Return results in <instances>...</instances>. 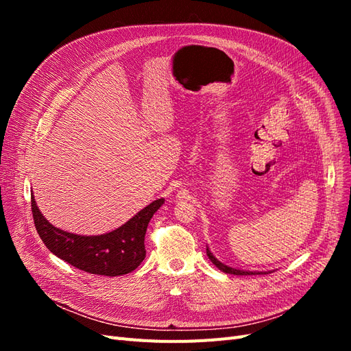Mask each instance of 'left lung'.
Instances as JSON below:
<instances>
[{
  "label": "left lung",
  "mask_w": 351,
  "mask_h": 351,
  "mask_svg": "<svg viewBox=\"0 0 351 351\" xmlns=\"http://www.w3.org/2000/svg\"><path fill=\"white\" fill-rule=\"evenodd\" d=\"M206 254H208V258L210 259V262L215 265V267L219 269V271H222V272H226V274H232V275H256V274H271L269 271L268 272H250V271H240V269H234V268H230V267H227V265H224V263H221L214 254L210 253V250L206 247Z\"/></svg>",
  "instance_id": "obj_1"
}]
</instances>
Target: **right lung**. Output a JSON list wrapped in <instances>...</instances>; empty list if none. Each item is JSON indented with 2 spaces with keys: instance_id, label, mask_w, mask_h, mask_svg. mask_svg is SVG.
I'll list each match as a JSON object with an SVG mask.
<instances>
[{
  "instance_id": "obj_1",
  "label": "right lung",
  "mask_w": 351,
  "mask_h": 351,
  "mask_svg": "<svg viewBox=\"0 0 351 351\" xmlns=\"http://www.w3.org/2000/svg\"><path fill=\"white\" fill-rule=\"evenodd\" d=\"M30 200L36 231L49 252L71 267L105 277L129 274L143 262L147 224L164 204V199L154 200L124 226L107 234L77 236L49 224L38 209L34 195Z\"/></svg>"
}]
</instances>
